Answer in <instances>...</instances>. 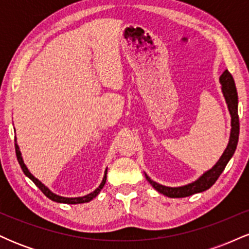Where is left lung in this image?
Instances as JSON below:
<instances>
[{
  "mask_svg": "<svg viewBox=\"0 0 249 249\" xmlns=\"http://www.w3.org/2000/svg\"><path fill=\"white\" fill-rule=\"evenodd\" d=\"M220 83H221V89L222 93L227 103L228 110H230L231 117H232V130H231V137L230 142H228L227 147H226L225 152L222 153V156L220 157L214 166L208 170L207 172H205L198 180H196L194 182L185 185V186L180 187H167L162 186V185L158 184V182L151 180V178L145 174L147 181L152 185L153 188H156L159 193L164 194V196H168V198H185V196H190L192 194L204 192L210 188L214 182L218 180L220 174L224 172L226 165L230 161V159L232 158L234 152L236 150V145H238L239 141V130H240V124H239V115H238V92H236L235 83L231 72L228 70H225L224 73L220 76Z\"/></svg>",
  "mask_w": 249,
  "mask_h": 249,
  "instance_id": "1",
  "label": "left lung"
}]
</instances>
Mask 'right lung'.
<instances>
[{"label":"right lung","instance_id":"obj_1","mask_svg":"<svg viewBox=\"0 0 249 249\" xmlns=\"http://www.w3.org/2000/svg\"><path fill=\"white\" fill-rule=\"evenodd\" d=\"M15 142H16V138H15ZM15 151H16L17 160H18L19 165H21L22 171H23L25 176L29 177V178H30L31 180H33L34 182H35L36 186L38 187L39 190H41L42 192L45 194V196H48V198L53 200V201H56V202H62V204H71V205H72V204H73V205H75V204H84V202H89V201H90V200H92L93 198H96V196H98V193L101 192L102 188L104 187L105 181H107V170H105V174H104V178H103L102 184L99 185V187H98V188H96V190L93 191L92 193L88 194V196H79V198H65V196H57V194H55V193L51 192V191L49 190V188H48L47 186H45V185H43L42 182L39 181L38 179L35 178V177H34L33 174H31V173L29 172V170H28L27 166H25V165H24L23 159H22V156H21V151H19L18 145H17L16 142H15Z\"/></svg>","mask_w":249,"mask_h":249}]
</instances>
